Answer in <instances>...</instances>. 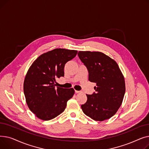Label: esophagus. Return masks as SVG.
Masks as SVG:
<instances>
[{
  "label": "esophagus",
  "mask_w": 149,
  "mask_h": 149,
  "mask_svg": "<svg viewBox=\"0 0 149 149\" xmlns=\"http://www.w3.org/2000/svg\"><path fill=\"white\" fill-rule=\"evenodd\" d=\"M75 92L76 93H79L81 92V91H76V90H75Z\"/></svg>",
  "instance_id": "1"
}]
</instances>
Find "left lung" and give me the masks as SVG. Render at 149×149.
<instances>
[{
    "mask_svg": "<svg viewBox=\"0 0 149 149\" xmlns=\"http://www.w3.org/2000/svg\"><path fill=\"white\" fill-rule=\"evenodd\" d=\"M79 58L87 68L89 80L95 83V92L86 95V103L81 106L85 115L102 121L113 116L124 96V77L116 61L100 52L79 51Z\"/></svg>",
    "mask_w": 149,
    "mask_h": 149,
    "instance_id": "8db88e82",
    "label": "left lung"
}]
</instances>
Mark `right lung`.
Wrapping results in <instances>:
<instances>
[{
    "instance_id": "obj_1",
    "label": "right lung",
    "mask_w": 149,
    "mask_h": 149,
    "mask_svg": "<svg viewBox=\"0 0 149 149\" xmlns=\"http://www.w3.org/2000/svg\"><path fill=\"white\" fill-rule=\"evenodd\" d=\"M77 54L76 50L55 49L39 56L28 69L23 91L29 109L38 118L48 121L56 118L73 97V88H59L55 83L57 78L64 77L65 64Z\"/></svg>"
}]
</instances>
